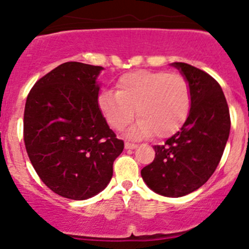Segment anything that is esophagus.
<instances>
[{"label": "esophagus", "mask_w": 249, "mask_h": 249, "mask_svg": "<svg viewBox=\"0 0 249 249\" xmlns=\"http://www.w3.org/2000/svg\"><path fill=\"white\" fill-rule=\"evenodd\" d=\"M125 148H126V149H135V148H137V144H135V143L125 142Z\"/></svg>", "instance_id": "esophagus-1"}]
</instances>
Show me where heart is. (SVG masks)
Returning <instances> with one entry per match:
<instances>
[{"label": "heart", "mask_w": 249, "mask_h": 249, "mask_svg": "<svg viewBox=\"0 0 249 249\" xmlns=\"http://www.w3.org/2000/svg\"><path fill=\"white\" fill-rule=\"evenodd\" d=\"M115 87L117 92H100L97 108L115 131L129 126L136 109L140 120L129 131L132 139L153 134L166 139L183 126L189 115L192 91L180 73L139 70L119 77Z\"/></svg>", "instance_id": "b5f03b06"}]
</instances>
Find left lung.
I'll list each match as a JSON object with an SVG mask.
<instances>
[{"label": "left lung", "mask_w": 249, "mask_h": 249, "mask_svg": "<svg viewBox=\"0 0 249 249\" xmlns=\"http://www.w3.org/2000/svg\"><path fill=\"white\" fill-rule=\"evenodd\" d=\"M187 78L192 105L187 120L141 170L145 184L160 195L179 197L205 184L217 169L230 132V113L219 83L184 62H175Z\"/></svg>", "instance_id": "1"}]
</instances>
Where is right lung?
Wrapping results in <instances>:
<instances>
[{
    "mask_svg": "<svg viewBox=\"0 0 249 249\" xmlns=\"http://www.w3.org/2000/svg\"><path fill=\"white\" fill-rule=\"evenodd\" d=\"M101 66L70 61L37 80L24 110V142L42 182L55 194L85 200L104 190L124 142L97 108Z\"/></svg>",
    "mask_w": 249,
    "mask_h": 249,
    "instance_id": "add662e5",
    "label": "right lung"
}]
</instances>
